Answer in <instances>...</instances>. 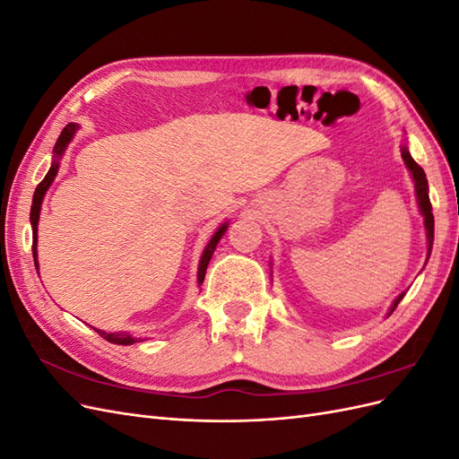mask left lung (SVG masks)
I'll return each instance as SVG.
<instances>
[{
    "mask_svg": "<svg viewBox=\"0 0 459 459\" xmlns=\"http://www.w3.org/2000/svg\"><path fill=\"white\" fill-rule=\"evenodd\" d=\"M400 151H402V159H404V162H406V166H408V170L411 172V178H413V182H415V195H418L420 211H421V214H423V218H425L427 243H429L427 251H429V255H430V248H433V239H435V218H433V206H430V201H429V184H427V178H425V172H423L421 166L411 159L408 147L402 145ZM404 295H406V293L398 295V299L393 302L391 312H388V314L394 312V308L398 307V302H400L402 299H404Z\"/></svg>",
    "mask_w": 459,
    "mask_h": 459,
    "instance_id": "left-lung-1",
    "label": "left lung"
}]
</instances>
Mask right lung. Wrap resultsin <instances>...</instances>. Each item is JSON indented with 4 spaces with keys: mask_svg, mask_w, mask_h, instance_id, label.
Masks as SVG:
<instances>
[{
    "mask_svg": "<svg viewBox=\"0 0 459 459\" xmlns=\"http://www.w3.org/2000/svg\"><path fill=\"white\" fill-rule=\"evenodd\" d=\"M76 130H78V124H73V122L66 124V126L63 128L57 143H55V147H53V164H51V169H49V172L46 174V178L41 179V182L38 184V187H36V191H34L32 208H30V224H32V256H34L36 270H38V258H36V256H38V253H36V243H38V220H39V211H41V201H44L46 191L49 189V186H51V182L55 179V176H57L59 159L63 157V152H65L66 145L71 143V140L74 137ZM226 228H228V224H221V226L218 228V231L212 235V239L208 241V245L204 247V253H203L201 262H199V273H197V281H199V283H203V280H204L208 262H211V258H212V255H214V251H216V245H218V241L221 239V235H224ZM95 331L100 333V335H101L105 341L115 342V344H134V342H137V339L132 337L130 333H107V331H100V329H95Z\"/></svg>",
    "mask_w": 459,
    "mask_h": 459,
    "instance_id": "right-lung-1",
    "label": "right lung"
}]
</instances>
